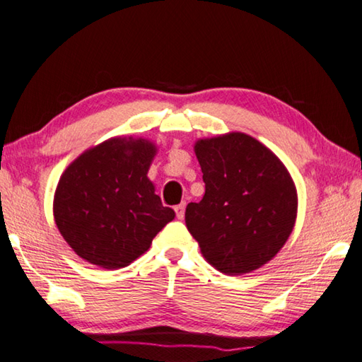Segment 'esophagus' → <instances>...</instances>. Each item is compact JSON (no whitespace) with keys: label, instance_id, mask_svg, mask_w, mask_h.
<instances>
[{"label":"esophagus","instance_id":"34e87169","mask_svg":"<svg viewBox=\"0 0 362 362\" xmlns=\"http://www.w3.org/2000/svg\"><path fill=\"white\" fill-rule=\"evenodd\" d=\"M185 211H186V202H181L180 205L175 206V213H176V218L177 219L185 218Z\"/></svg>","mask_w":362,"mask_h":362}]
</instances>
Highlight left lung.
<instances>
[{
	"label": "left lung",
	"mask_w": 362,
	"mask_h": 362,
	"mask_svg": "<svg viewBox=\"0 0 362 362\" xmlns=\"http://www.w3.org/2000/svg\"><path fill=\"white\" fill-rule=\"evenodd\" d=\"M194 151L205 195L187 205V230L226 275L262 267L296 224L297 191L289 171L267 146L240 132L199 139Z\"/></svg>",
	"instance_id": "1"
}]
</instances>
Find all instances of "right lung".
Listing matches in <instances>:
<instances>
[{"mask_svg":"<svg viewBox=\"0 0 362 362\" xmlns=\"http://www.w3.org/2000/svg\"><path fill=\"white\" fill-rule=\"evenodd\" d=\"M156 152L148 139L117 136L82 152L63 171L54 219L84 261L107 270L127 267L175 219L148 177Z\"/></svg>","mask_w":362,"mask_h":362,"instance_id":"add662e5","label":"right lung"}]
</instances>
